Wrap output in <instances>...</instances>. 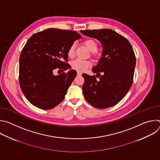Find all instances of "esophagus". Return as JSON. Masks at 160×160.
Returning <instances> with one entry per match:
<instances>
[{"instance_id":"34e87169","label":"esophagus","mask_w":160,"mask_h":160,"mask_svg":"<svg viewBox=\"0 0 160 160\" xmlns=\"http://www.w3.org/2000/svg\"><path fill=\"white\" fill-rule=\"evenodd\" d=\"M82 72H77V75L78 76H80V75H82Z\"/></svg>"}]
</instances>
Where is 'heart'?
<instances>
[{
	"instance_id": "1",
	"label": "heart",
	"mask_w": 160,
	"mask_h": 160,
	"mask_svg": "<svg viewBox=\"0 0 160 160\" xmlns=\"http://www.w3.org/2000/svg\"><path fill=\"white\" fill-rule=\"evenodd\" d=\"M84 44L87 48L92 52H95L98 48V45L97 42L93 40V39H87L85 41ZM75 43H73L71 45L68 51V55L70 58H72L75 55ZM91 65L90 62L88 61L85 60H82V59H76L72 62V67L73 69L82 72L85 70L87 68L90 67Z\"/></svg>"
}]
</instances>
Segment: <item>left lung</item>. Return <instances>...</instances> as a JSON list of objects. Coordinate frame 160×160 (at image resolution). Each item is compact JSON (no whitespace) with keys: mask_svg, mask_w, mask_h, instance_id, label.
Segmentation results:
<instances>
[{"mask_svg":"<svg viewBox=\"0 0 160 160\" xmlns=\"http://www.w3.org/2000/svg\"><path fill=\"white\" fill-rule=\"evenodd\" d=\"M82 34L98 40L102 57L93 67L95 75L83 73V96L95 108L104 109L118 104L127 94L133 82L135 56L131 44L124 37L111 29L81 30ZM99 75L98 77L97 74Z\"/></svg>","mask_w":160,"mask_h":160,"instance_id":"left-lung-1","label":"left lung"}]
</instances>
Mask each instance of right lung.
Instances as JSON below:
<instances>
[{
  "instance_id": "right-lung-1",
  "label": "right lung",
  "mask_w": 160,
  "mask_h": 160,
  "mask_svg": "<svg viewBox=\"0 0 160 160\" xmlns=\"http://www.w3.org/2000/svg\"><path fill=\"white\" fill-rule=\"evenodd\" d=\"M81 38L75 31L49 28L28 40L19 57V82L22 93L33 106L50 109L64 99L77 72L70 70L54 75L53 71L70 69L66 63L68 51Z\"/></svg>"
}]
</instances>
